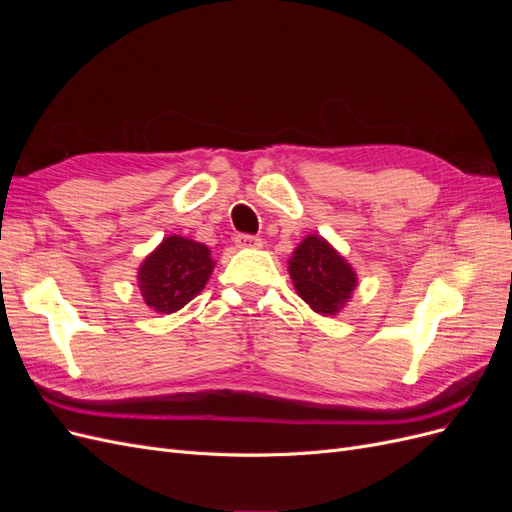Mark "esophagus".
Here are the masks:
<instances>
[{"label": "esophagus", "instance_id": "esophagus-1", "mask_svg": "<svg viewBox=\"0 0 512 512\" xmlns=\"http://www.w3.org/2000/svg\"><path fill=\"white\" fill-rule=\"evenodd\" d=\"M235 243H237V247H254V250L262 247V239L252 237V235H237Z\"/></svg>", "mask_w": 512, "mask_h": 512}]
</instances>
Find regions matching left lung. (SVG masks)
<instances>
[{"label": "left lung", "instance_id": "obj_1", "mask_svg": "<svg viewBox=\"0 0 512 512\" xmlns=\"http://www.w3.org/2000/svg\"><path fill=\"white\" fill-rule=\"evenodd\" d=\"M299 297L320 316H337L359 284L354 267L320 235H307L288 260Z\"/></svg>", "mask_w": 512, "mask_h": 512}]
</instances>
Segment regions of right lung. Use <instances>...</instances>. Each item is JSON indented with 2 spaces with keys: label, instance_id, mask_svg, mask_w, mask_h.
<instances>
[{
  "label": "right lung",
  "instance_id": "right-lung-1",
  "mask_svg": "<svg viewBox=\"0 0 512 512\" xmlns=\"http://www.w3.org/2000/svg\"><path fill=\"white\" fill-rule=\"evenodd\" d=\"M215 260L205 243L168 235L138 267L136 284L149 309L175 314L205 288Z\"/></svg>",
  "mask_w": 512,
  "mask_h": 512
}]
</instances>
